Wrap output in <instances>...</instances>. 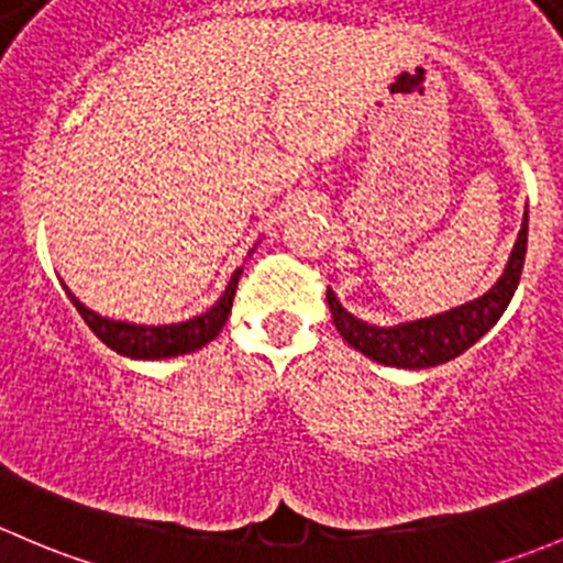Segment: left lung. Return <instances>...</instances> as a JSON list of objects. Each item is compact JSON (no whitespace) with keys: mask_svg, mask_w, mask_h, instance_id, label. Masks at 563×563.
I'll return each instance as SVG.
<instances>
[{"mask_svg":"<svg viewBox=\"0 0 563 563\" xmlns=\"http://www.w3.org/2000/svg\"><path fill=\"white\" fill-rule=\"evenodd\" d=\"M526 246H529V208H526L523 224H520L518 241L509 252L504 274L488 292L442 314L422 317L398 324H371L341 306L333 289L328 287V306L333 314L335 330L341 339L357 352L393 368H433L442 363L455 361L457 355L477 344L485 333L507 311L515 289H518L520 274H523Z\"/></svg>","mask_w":563,"mask_h":563,"instance_id":"obj_1","label":"left lung"}]
</instances>
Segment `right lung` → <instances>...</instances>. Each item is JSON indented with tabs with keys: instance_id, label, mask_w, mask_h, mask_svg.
Masks as SVG:
<instances>
[{
	"instance_id": "right-lung-1",
	"label": "right lung",
	"mask_w": 563,
	"mask_h": 563,
	"mask_svg": "<svg viewBox=\"0 0 563 563\" xmlns=\"http://www.w3.org/2000/svg\"><path fill=\"white\" fill-rule=\"evenodd\" d=\"M257 246V243H254ZM254 246L249 249L246 257H252ZM243 268H235V274L230 276L228 287L219 295L217 303L211 309H206L202 314L189 317L184 322H170V324H141V322H126V320H110V317L97 314L89 306L80 303L73 292L65 287L69 303L78 309V314L84 317V322L95 330L97 339L102 344H108L110 350L119 352V355L132 357V361H167V357L187 355V352L200 350L208 341L217 339L222 333L224 322H228L230 309H233L235 287H239Z\"/></svg>"
}]
</instances>
